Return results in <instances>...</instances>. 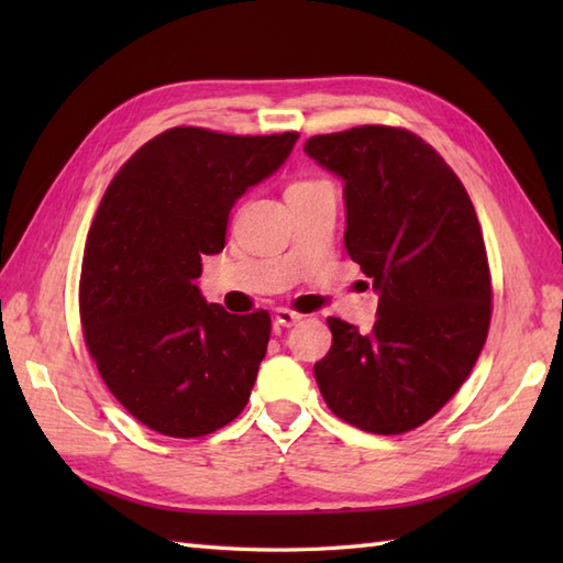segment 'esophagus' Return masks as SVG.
<instances>
[{
    "label": "esophagus",
    "instance_id": "34e87169",
    "mask_svg": "<svg viewBox=\"0 0 563 563\" xmlns=\"http://www.w3.org/2000/svg\"><path fill=\"white\" fill-rule=\"evenodd\" d=\"M300 319H302V314L292 312V309H288V307H280L278 312H275V324L283 327V329H290V327H295L297 321H300Z\"/></svg>",
    "mask_w": 563,
    "mask_h": 563
}]
</instances>
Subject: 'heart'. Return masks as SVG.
Wrapping results in <instances>:
<instances>
[{
  "label": "heart",
  "mask_w": 563,
  "mask_h": 563,
  "mask_svg": "<svg viewBox=\"0 0 563 563\" xmlns=\"http://www.w3.org/2000/svg\"><path fill=\"white\" fill-rule=\"evenodd\" d=\"M312 184H317V181H295V184L288 188V194H290V190H300V188H307V186H312Z\"/></svg>",
  "instance_id": "heart-1"
}]
</instances>
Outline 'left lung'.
I'll list each match as a JSON object with an SVG mask.
<instances>
[{"label":"left lung","instance_id":"obj_1","mask_svg":"<svg viewBox=\"0 0 563 563\" xmlns=\"http://www.w3.org/2000/svg\"><path fill=\"white\" fill-rule=\"evenodd\" d=\"M305 152L343 181L345 251L379 295L369 333L329 317L314 365L329 409L367 433L426 423L470 377L492 321L479 220L445 159L401 128L317 135Z\"/></svg>","mask_w":563,"mask_h":563}]
</instances>
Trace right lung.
Masks as SVG:
<instances>
[{"instance_id":"add662e5","label":"right lung","mask_w":563,"mask_h":563,"mask_svg":"<svg viewBox=\"0 0 563 563\" xmlns=\"http://www.w3.org/2000/svg\"><path fill=\"white\" fill-rule=\"evenodd\" d=\"M297 133L172 128L115 174L84 246V339L113 397L172 438L214 433L242 413L271 339L268 312L206 302L202 256L251 186L290 157Z\"/></svg>"}]
</instances>
